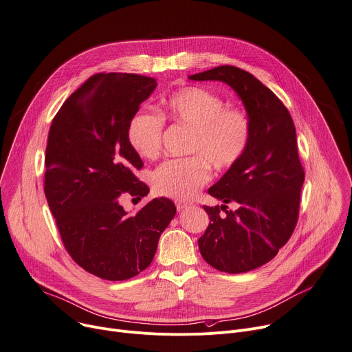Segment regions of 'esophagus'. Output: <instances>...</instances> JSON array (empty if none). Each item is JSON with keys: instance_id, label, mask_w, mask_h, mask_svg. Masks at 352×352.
<instances>
[{"instance_id": "34e87169", "label": "esophagus", "mask_w": 352, "mask_h": 352, "mask_svg": "<svg viewBox=\"0 0 352 352\" xmlns=\"http://www.w3.org/2000/svg\"><path fill=\"white\" fill-rule=\"evenodd\" d=\"M190 206H191V204L187 203V201H176L177 210H184V208H187V207H190Z\"/></svg>"}]
</instances>
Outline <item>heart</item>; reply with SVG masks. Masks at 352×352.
I'll use <instances>...</instances> for the list:
<instances>
[{"label": "heart", "instance_id": "b5f03b06", "mask_svg": "<svg viewBox=\"0 0 352 352\" xmlns=\"http://www.w3.org/2000/svg\"><path fill=\"white\" fill-rule=\"evenodd\" d=\"M164 119L190 130L186 158L169 160L152 173L156 196L188 200L210 180V166L226 170L242 158L252 138L246 110L225 106V100L203 87L187 85L162 98V117L140 110L129 123L130 146L144 160L161 153Z\"/></svg>", "mask_w": 352, "mask_h": 352}]
</instances>
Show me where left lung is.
<instances>
[{"instance_id":"left-lung-1","label":"left lung","mask_w":352,"mask_h":352,"mask_svg":"<svg viewBox=\"0 0 352 352\" xmlns=\"http://www.w3.org/2000/svg\"><path fill=\"white\" fill-rule=\"evenodd\" d=\"M188 78L228 84L242 99L252 122L243 158L208 190L210 196L238 208L204 206L210 225L199 239L200 253L210 265L239 274L276 257L296 226L305 170L295 126L277 95L245 69L221 65Z\"/></svg>"}]
</instances>
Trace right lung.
I'll return each instance as SVG.
<instances>
[{"instance_id":"add662e5","label":"right lung","mask_w":352,"mask_h":352,"mask_svg":"<svg viewBox=\"0 0 352 352\" xmlns=\"http://www.w3.org/2000/svg\"><path fill=\"white\" fill-rule=\"evenodd\" d=\"M156 80L100 72L78 88L54 116L45 156V194L72 260L91 274L124 281L152 261L161 233L176 214L165 197L127 215L123 196L149 188L134 175L142 161L127 127Z\"/></svg>"}]
</instances>
